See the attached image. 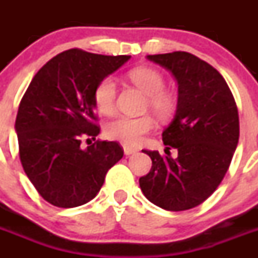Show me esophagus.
Segmentation results:
<instances>
[{"mask_svg":"<svg viewBox=\"0 0 258 258\" xmlns=\"http://www.w3.org/2000/svg\"><path fill=\"white\" fill-rule=\"evenodd\" d=\"M124 152H125V155H126V156H129V155L137 154V152H138V150L132 149V147H124Z\"/></svg>","mask_w":258,"mask_h":258,"instance_id":"1","label":"esophagus"}]
</instances>
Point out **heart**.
<instances>
[{"label":"heart","mask_w":258,"mask_h":258,"mask_svg":"<svg viewBox=\"0 0 258 258\" xmlns=\"http://www.w3.org/2000/svg\"><path fill=\"white\" fill-rule=\"evenodd\" d=\"M132 83L149 95L147 106L160 117H168L175 108V98L166 92L165 79L163 75L151 67H138L129 72ZM117 97V85L113 77L107 76L97 84L94 89V103L98 111L104 115L113 112ZM155 127L154 118L150 116L129 117L118 116L109 121L104 127L107 138L122 142L127 146H137L142 142L143 137Z\"/></svg>","instance_id":"1"}]
</instances>
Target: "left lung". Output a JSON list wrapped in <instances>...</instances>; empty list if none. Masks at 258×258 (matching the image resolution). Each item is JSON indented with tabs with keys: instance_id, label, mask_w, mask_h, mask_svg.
Listing matches in <instances>:
<instances>
[{
	"instance_id": "left-lung-1",
	"label": "left lung",
	"mask_w": 258,
	"mask_h": 258,
	"mask_svg": "<svg viewBox=\"0 0 258 258\" xmlns=\"http://www.w3.org/2000/svg\"><path fill=\"white\" fill-rule=\"evenodd\" d=\"M147 59L166 68L178 84L177 111L163 132L165 151L177 149L178 156L142 150L152 166L140 178L141 190L166 211L195 208L216 191L229 169L239 141L238 107L220 72L190 52Z\"/></svg>"
}]
</instances>
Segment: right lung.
<instances>
[{
    "instance_id": "obj_1",
    "label": "right lung",
    "mask_w": 258,
    "mask_h": 258,
    "mask_svg": "<svg viewBox=\"0 0 258 258\" xmlns=\"http://www.w3.org/2000/svg\"><path fill=\"white\" fill-rule=\"evenodd\" d=\"M131 55L70 49L50 59L32 79L15 120L23 169L47 203L59 208L95 198L107 172L124 155L117 142L81 141L99 134L94 89Z\"/></svg>"
}]
</instances>
